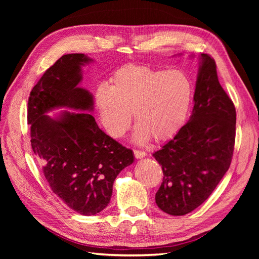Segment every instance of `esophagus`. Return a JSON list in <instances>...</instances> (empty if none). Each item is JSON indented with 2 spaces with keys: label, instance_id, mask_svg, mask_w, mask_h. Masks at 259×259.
I'll use <instances>...</instances> for the list:
<instances>
[{
  "label": "esophagus",
  "instance_id": "esophagus-1",
  "mask_svg": "<svg viewBox=\"0 0 259 259\" xmlns=\"http://www.w3.org/2000/svg\"><path fill=\"white\" fill-rule=\"evenodd\" d=\"M134 154H135V158L136 159H142V158H145V156L147 155L146 152L139 151V150H134Z\"/></svg>",
  "mask_w": 259,
  "mask_h": 259
}]
</instances>
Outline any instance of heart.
<instances>
[{
  "label": "heart",
  "mask_w": 259,
  "mask_h": 259,
  "mask_svg": "<svg viewBox=\"0 0 259 259\" xmlns=\"http://www.w3.org/2000/svg\"><path fill=\"white\" fill-rule=\"evenodd\" d=\"M95 95L101 124L109 135L121 138L134 114L135 142H166L177 135L189 114L193 85L180 70L130 64L119 68Z\"/></svg>",
  "instance_id": "obj_1"
}]
</instances>
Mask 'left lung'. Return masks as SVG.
Masks as SVG:
<instances>
[{
	"instance_id": "8db88e82",
	"label": "left lung",
	"mask_w": 259,
	"mask_h": 259,
	"mask_svg": "<svg viewBox=\"0 0 259 259\" xmlns=\"http://www.w3.org/2000/svg\"><path fill=\"white\" fill-rule=\"evenodd\" d=\"M193 110L177 135L153 156L163 182L155 203L182 216L200 206L228 170L236 140V108L218 81L215 60L201 54Z\"/></svg>"
}]
</instances>
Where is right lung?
<instances>
[{"mask_svg":"<svg viewBox=\"0 0 259 259\" xmlns=\"http://www.w3.org/2000/svg\"><path fill=\"white\" fill-rule=\"evenodd\" d=\"M93 61L84 54L61 56L30 93L28 124L31 147L51 189L85 216L96 215L110 202L114 179L134 162V153L99 128L92 94L79 88L82 66ZM57 107L56 118L46 113Z\"/></svg>","mask_w":259,"mask_h":259,"instance_id":"right-lung-1","label":"right lung"}]
</instances>
